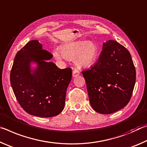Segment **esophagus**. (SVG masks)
Returning a JSON list of instances; mask_svg holds the SVG:
<instances>
[{
    "instance_id": "esophagus-1",
    "label": "esophagus",
    "mask_w": 147,
    "mask_h": 147,
    "mask_svg": "<svg viewBox=\"0 0 147 147\" xmlns=\"http://www.w3.org/2000/svg\"><path fill=\"white\" fill-rule=\"evenodd\" d=\"M79 74H80V72H79V70H78L77 69H74L73 70V77L76 78V77L78 76Z\"/></svg>"
}]
</instances>
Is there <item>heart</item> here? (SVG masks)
Listing matches in <instances>:
<instances>
[{
  "mask_svg": "<svg viewBox=\"0 0 147 147\" xmlns=\"http://www.w3.org/2000/svg\"><path fill=\"white\" fill-rule=\"evenodd\" d=\"M61 53L57 50L53 51L57 59L66 58L74 59L75 64L79 68H88L95 63L99 55V48L92 41H76L67 43L61 47Z\"/></svg>",
  "mask_w": 147,
  "mask_h": 147,
  "instance_id": "obj_1",
  "label": "heart"
}]
</instances>
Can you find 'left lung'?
<instances>
[{
    "label": "left lung",
    "instance_id": "8db88e82",
    "mask_svg": "<svg viewBox=\"0 0 147 147\" xmlns=\"http://www.w3.org/2000/svg\"><path fill=\"white\" fill-rule=\"evenodd\" d=\"M82 74L95 111L113 113L130 100L136 83V68L128 49L116 41L103 43L98 62Z\"/></svg>",
    "mask_w": 147,
    "mask_h": 147
}]
</instances>
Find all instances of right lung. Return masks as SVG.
<instances>
[{"instance_id": "obj_1", "label": "right lung", "mask_w": 147, "mask_h": 147, "mask_svg": "<svg viewBox=\"0 0 147 147\" xmlns=\"http://www.w3.org/2000/svg\"><path fill=\"white\" fill-rule=\"evenodd\" d=\"M53 55L31 40L17 53L10 72V83L21 107L28 114L52 117L64 109L66 90L70 83V68L60 69L48 62ZM38 64L31 74L30 62Z\"/></svg>"}]
</instances>
